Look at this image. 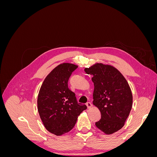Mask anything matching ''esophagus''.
I'll use <instances>...</instances> for the list:
<instances>
[{
    "label": "esophagus",
    "mask_w": 157,
    "mask_h": 157,
    "mask_svg": "<svg viewBox=\"0 0 157 157\" xmlns=\"http://www.w3.org/2000/svg\"><path fill=\"white\" fill-rule=\"evenodd\" d=\"M86 106H87V107H88V109H90V107H92V103H90V102H87L86 103Z\"/></svg>",
    "instance_id": "1"
}]
</instances>
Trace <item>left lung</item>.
Returning a JSON list of instances; mask_svg holds the SVG:
<instances>
[{"mask_svg":"<svg viewBox=\"0 0 157 157\" xmlns=\"http://www.w3.org/2000/svg\"><path fill=\"white\" fill-rule=\"evenodd\" d=\"M84 71L92 76L93 105L101 113L96 126L105 134H112L124 126L132 107V94L121 73L110 65L96 63Z\"/></svg>","mask_w":157,"mask_h":157,"instance_id":"8db88e82","label":"left lung"}]
</instances>
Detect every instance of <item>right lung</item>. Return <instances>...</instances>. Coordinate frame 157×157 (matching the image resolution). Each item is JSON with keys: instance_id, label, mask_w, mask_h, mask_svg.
Returning <instances> with one entry per match:
<instances>
[{"instance_id": "add662e5", "label": "right lung", "mask_w": 157, "mask_h": 157, "mask_svg": "<svg viewBox=\"0 0 157 157\" xmlns=\"http://www.w3.org/2000/svg\"><path fill=\"white\" fill-rule=\"evenodd\" d=\"M78 67L73 63H63L47 75L40 88L37 109L46 129L56 136L69 132L86 105L78 103L75 94L68 88V80Z\"/></svg>"}]
</instances>
